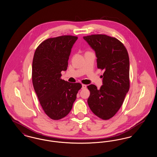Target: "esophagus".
<instances>
[{
  "label": "esophagus",
  "instance_id": "1",
  "mask_svg": "<svg viewBox=\"0 0 157 157\" xmlns=\"http://www.w3.org/2000/svg\"><path fill=\"white\" fill-rule=\"evenodd\" d=\"M86 85H84V84H82V89H86Z\"/></svg>",
  "mask_w": 157,
  "mask_h": 157
}]
</instances>
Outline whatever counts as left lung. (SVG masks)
Returning <instances> with one entry per match:
<instances>
[{"label":"left lung","instance_id":"8db88e82","mask_svg":"<svg viewBox=\"0 0 157 157\" xmlns=\"http://www.w3.org/2000/svg\"><path fill=\"white\" fill-rule=\"evenodd\" d=\"M83 39L95 52L97 67L104 71L103 85H90L88 104L99 118L107 120L118 111L129 89V59L126 48L115 37L92 35Z\"/></svg>","mask_w":157,"mask_h":157}]
</instances>
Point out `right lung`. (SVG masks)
I'll list each match as a JSON object with an SVG mask.
<instances>
[{
	"label": "right lung",
	"instance_id": "add662e5",
	"mask_svg": "<svg viewBox=\"0 0 157 157\" xmlns=\"http://www.w3.org/2000/svg\"><path fill=\"white\" fill-rule=\"evenodd\" d=\"M77 36L64 35L49 38L38 46L32 62V83L45 113L53 120H60L71 111L79 83L60 79L67 71L71 49Z\"/></svg>",
	"mask_w": 157,
	"mask_h": 157
}]
</instances>
